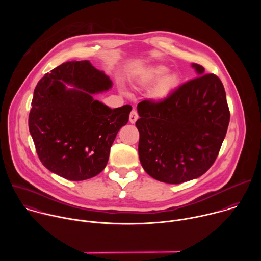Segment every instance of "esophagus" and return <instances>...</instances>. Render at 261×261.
I'll list each match as a JSON object with an SVG mask.
<instances>
[{
	"instance_id": "34e87169",
	"label": "esophagus",
	"mask_w": 261,
	"mask_h": 261,
	"mask_svg": "<svg viewBox=\"0 0 261 261\" xmlns=\"http://www.w3.org/2000/svg\"><path fill=\"white\" fill-rule=\"evenodd\" d=\"M137 119H138V114H137V111L133 109V110L131 111V113H130L129 121H130V123H131V124H134V123L137 121Z\"/></svg>"
}]
</instances>
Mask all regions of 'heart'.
Wrapping results in <instances>:
<instances>
[{
    "instance_id": "heart-1",
    "label": "heart",
    "mask_w": 261,
    "mask_h": 261,
    "mask_svg": "<svg viewBox=\"0 0 261 261\" xmlns=\"http://www.w3.org/2000/svg\"><path fill=\"white\" fill-rule=\"evenodd\" d=\"M169 71L164 65H153L147 67L140 74L138 83L142 88L154 85L150 92V98L155 102H161L170 97L180 84L178 73Z\"/></svg>"
}]
</instances>
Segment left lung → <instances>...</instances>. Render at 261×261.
<instances>
[{
  "instance_id": "obj_1",
  "label": "left lung",
  "mask_w": 261,
  "mask_h": 261,
  "mask_svg": "<svg viewBox=\"0 0 261 261\" xmlns=\"http://www.w3.org/2000/svg\"><path fill=\"white\" fill-rule=\"evenodd\" d=\"M197 77L166 100L138 103V155L145 172L157 180L180 184L201 176L215 162L230 114L226 93L215 74L192 64Z\"/></svg>"
}]
</instances>
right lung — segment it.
Returning a JSON list of instances; mask_svg holds the SVG:
<instances>
[{
  "label": "right lung",
  "mask_w": 261,
  "mask_h": 261,
  "mask_svg": "<svg viewBox=\"0 0 261 261\" xmlns=\"http://www.w3.org/2000/svg\"><path fill=\"white\" fill-rule=\"evenodd\" d=\"M111 87L113 82L90 61L63 63L38 82L29 130L48 170L70 180H84L105 168L110 147L132 109L128 104L111 109L94 99L93 95Z\"/></svg>",
  "instance_id": "add662e5"
}]
</instances>
